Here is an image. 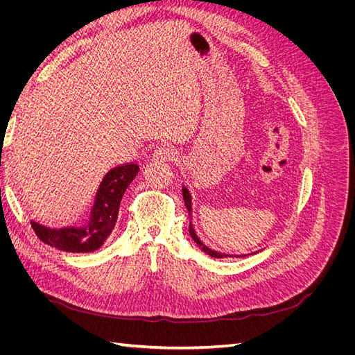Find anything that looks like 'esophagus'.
Wrapping results in <instances>:
<instances>
[{"label":"esophagus","mask_w":355,"mask_h":355,"mask_svg":"<svg viewBox=\"0 0 355 355\" xmlns=\"http://www.w3.org/2000/svg\"><path fill=\"white\" fill-rule=\"evenodd\" d=\"M153 157L155 159L159 161H166V159H173L175 158V151L167 145H159L158 148H155V151L153 154Z\"/></svg>","instance_id":"1"}]
</instances>
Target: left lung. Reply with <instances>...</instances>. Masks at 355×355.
Wrapping results in <instances>:
<instances>
[{"label": "left lung", "instance_id": "obj_1", "mask_svg": "<svg viewBox=\"0 0 355 355\" xmlns=\"http://www.w3.org/2000/svg\"><path fill=\"white\" fill-rule=\"evenodd\" d=\"M182 192H184V200H185V204H187V209H188V211H189V216H191V211H192V206H191V194H189V191H188V188H187V187L182 188ZM189 234H191L192 240H194V241L200 245V249H201L204 253H207L209 256H211V257H218V259H220V257H228V256L231 257V254L220 253V252H218V250L210 249L209 245H206V243H202V241L200 240L198 235H197V232H196L194 227H192V225H191V222H189ZM244 256H245V254H244ZM235 257H237V256H235Z\"/></svg>", "mask_w": 355, "mask_h": 355}]
</instances>
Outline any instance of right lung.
I'll list each match as a JSON object with an SVG mask.
<instances>
[{
  "label": "right lung",
  "instance_id": "obj_1",
  "mask_svg": "<svg viewBox=\"0 0 355 355\" xmlns=\"http://www.w3.org/2000/svg\"><path fill=\"white\" fill-rule=\"evenodd\" d=\"M137 171L139 166L135 163L121 164L110 170L98 189L89 216L77 225L53 228L32 220L31 225L37 237L63 252L84 253L98 250L111 235L116 223L121 198Z\"/></svg>",
  "mask_w": 355,
  "mask_h": 355
}]
</instances>
